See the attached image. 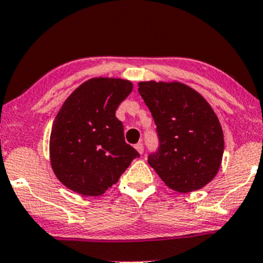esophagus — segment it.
I'll return each instance as SVG.
<instances>
[{
    "mask_svg": "<svg viewBox=\"0 0 263 263\" xmlns=\"http://www.w3.org/2000/svg\"><path fill=\"white\" fill-rule=\"evenodd\" d=\"M135 149H137L139 154H143L144 153V145L141 143H139V144L135 145Z\"/></svg>",
    "mask_w": 263,
    "mask_h": 263,
    "instance_id": "obj_1",
    "label": "esophagus"
}]
</instances>
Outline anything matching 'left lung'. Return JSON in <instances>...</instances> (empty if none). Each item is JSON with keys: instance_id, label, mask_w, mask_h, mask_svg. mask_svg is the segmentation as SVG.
<instances>
[{"instance_id": "obj_1", "label": "left lung", "mask_w": 263, "mask_h": 263, "mask_svg": "<svg viewBox=\"0 0 263 263\" xmlns=\"http://www.w3.org/2000/svg\"><path fill=\"white\" fill-rule=\"evenodd\" d=\"M139 93L156 124L160 146L149 165L171 190L193 192L218 174L224 134L211 104L182 82H139Z\"/></svg>"}]
</instances>
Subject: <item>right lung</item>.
Returning <instances> with one entry per match:
<instances>
[{"instance_id": "1", "label": "right lung", "mask_w": 263, "mask_h": 263, "mask_svg": "<svg viewBox=\"0 0 263 263\" xmlns=\"http://www.w3.org/2000/svg\"><path fill=\"white\" fill-rule=\"evenodd\" d=\"M132 91L128 80L95 77L64 102L52 123L49 150L52 171L69 190L101 196L139 157L125 143L123 123L116 117Z\"/></svg>"}]
</instances>
